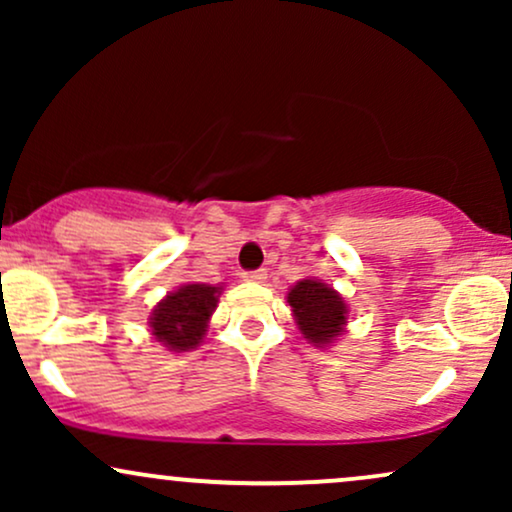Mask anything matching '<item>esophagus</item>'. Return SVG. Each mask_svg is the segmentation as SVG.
<instances>
[{
  "label": "esophagus",
  "instance_id": "1",
  "mask_svg": "<svg viewBox=\"0 0 512 512\" xmlns=\"http://www.w3.org/2000/svg\"><path fill=\"white\" fill-rule=\"evenodd\" d=\"M245 281H252V284H262L267 279V269H255V272H243Z\"/></svg>",
  "mask_w": 512,
  "mask_h": 512
}]
</instances>
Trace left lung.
Instances as JSON below:
<instances>
[{
    "label": "left lung",
    "mask_w": 512,
    "mask_h": 512,
    "mask_svg": "<svg viewBox=\"0 0 512 512\" xmlns=\"http://www.w3.org/2000/svg\"><path fill=\"white\" fill-rule=\"evenodd\" d=\"M298 330L310 344L327 346L344 332L349 308L332 286L320 279H303L286 296Z\"/></svg>",
    "instance_id": "left-lung-1"
}]
</instances>
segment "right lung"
Listing matches in <instances>:
<instances>
[{
	"mask_svg": "<svg viewBox=\"0 0 512 512\" xmlns=\"http://www.w3.org/2000/svg\"><path fill=\"white\" fill-rule=\"evenodd\" d=\"M221 291V286L211 284H185L178 291H170L149 317L156 342L178 354L197 349L207 334L209 317L216 310Z\"/></svg>",
	"mask_w": 512,
	"mask_h": 512,
	"instance_id": "right-lung-1",
	"label": "right lung"
}]
</instances>
